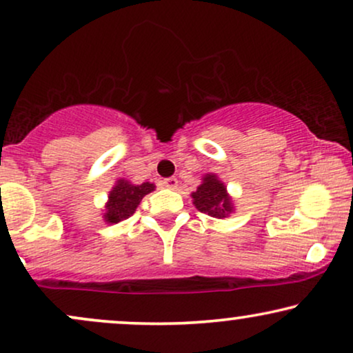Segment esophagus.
Masks as SVG:
<instances>
[{
  "mask_svg": "<svg viewBox=\"0 0 353 353\" xmlns=\"http://www.w3.org/2000/svg\"><path fill=\"white\" fill-rule=\"evenodd\" d=\"M163 185L168 187V189H177V185H179V181H177L176 177H169V179L163 181Z\"/></svg>",
  "mask_w": 353,
  "mask_h": 353,
  "instance_id": "34e87169",
  "label": "esophagus"
}]
</instances>
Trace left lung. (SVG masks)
<instances>
[{"label": "left lung", "mask_w": 353, "mask_h": 353, "mask_svg": "<svg viewBox=\"0 0 353 353\" xmlns=\"http://www.w3.org/2000/svg\"><path fill=\"white\" fill-rule=\"evenodd\" d=\"M192 203L199 212L213 218H228L234 212V202L216 174L208 172L202 177V184L192 192Z\"/></svg>", "instance_id": "1"}]
</instances>
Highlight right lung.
<instances>
[{
	"mask_svg": "<svg viewBox=\"0 0 353 353\" xmlns=\"http://www.w3.org/2000/svg\"><path fill=\"white\" fill-rule=\"evenodd\" d=\"M154 189L156 185L151 184V182L132 184L130 181L123 179V177L122 179H117L115 181V185L110 189L109 195H107L102 218L109 225H115V223L127 220L128 216H132L135 213L141 199Z\"/></svg>",
	"mask_w": 353,
	"mask_h": 353,
	"instance_id": "right-lung-1",
	"label": "right lung"
}]
</instances>
